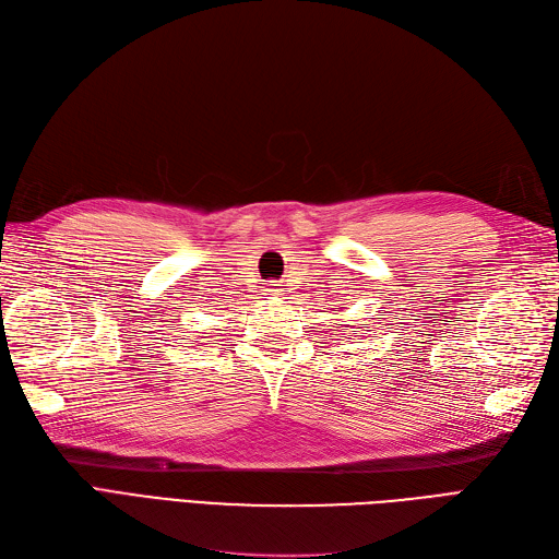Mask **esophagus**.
<instances>
[{
  "instance_id": "1",
  "label": "esophagus",
  "mask_w": 559,
  "mask_h": 559,
  "mask_svg": "<svg viewBox=\"0 0 559 559\" xmlns=\"http://www.w3.org/2000/svg\"><path fill=\"white\" fill-rule=\"evenodd\" d=\"M263 294H265V296H280V294H282L280 284H277V282H267V284L263 286Z\"/></svg>"
}]
</instances>
